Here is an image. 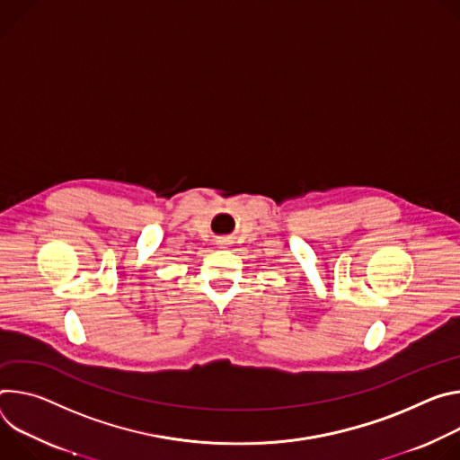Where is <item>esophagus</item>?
<instances>
[{"mask_svg": "<svg viewBox=\"0 0 460 460\" xmlns=\"http://www.w3.org/2000/svg\"><path fill=\"white\" fill-rule=\"evenodd\" d=\"M228 241H230L228 237H221V239H219V243H221V244H228Z\"/></svg>", "mask_w": 460, "mask_h": 460, "instance_id": "34e87169", "label": "esophagus"}]
</instances>
